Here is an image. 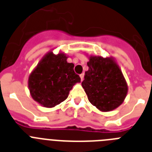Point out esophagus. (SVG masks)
<instances>
[{
  "instance_id": "1",
  "label": "esophagus",
  "mask_w": 152,
  "mask_h": 152,
  "mask_svg": "<svg viewBox=\"0 0 152 152\" xmlns=\"http://www.w3.org/2000/svg\"><path fill=\"white\" fill-rule=\"evenodd\" d=\"M80 78H81V81H83L84 79V73H82V74H80Z\"/></svg>"
}]
</instances>
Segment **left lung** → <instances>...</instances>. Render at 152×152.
Returning <instances> with one entry per match:
<instances>
[{
	"instance_id": "1",
	"label": "left lung",
	"mask_w": 152,
	"mask_h": 152,
	"mask_svg": "<svg viewBox=\"0 0 152 152\" xmlns=\"http://www.w3.org/2000/svg\"><path fill=\"white\" fill-rule=\"evenodd\" d=\"M82 86L88 99L102 112L118 107L127 95L128 86L119 66L112 58L90 56Z\"/></svg>"
}]
</instances>
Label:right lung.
<instances>
[{"label": "right lung", "mask_w": 152, "mask_h": 152, "mask_svg": "<svg viewBox=\"0 0 152 152\" xmlns=\"http://www.w3.org/2000/svg\"><path fill=\"white\" fill-rule=\"evenodd\" d=\"M66 59L63 53H48L29 76L31 96L44 107L52 108L61 103L72 86L81 80L74 72V64L67 63Z\"/></svg>", "instance_id": "1"}]
</instances>
